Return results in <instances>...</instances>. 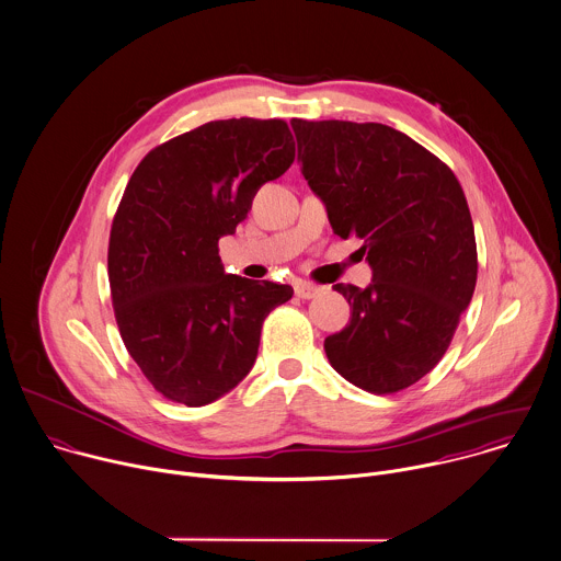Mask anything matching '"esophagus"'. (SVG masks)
Segmentation results:
<instances>
[{
	"mask_svg": "<svg viewBox=\"0 0 561 561\" xmlns=\"http://www.w3.org/2000/svg\"><path fill=\"white\" fill-rule=\"evenodd\" d=\"M294 291H296V296H298V298H302V300H311V298H316V296L320 294V287H318V285H313V283H307V280H296Z\"/></svg>",
	"mask_w": 561,
	"mask_h": 561,
	"instance_id": "1",
	"label": "esophagus"
}]
</instances>
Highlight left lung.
Returning a JSON list of instances; mask_svg holds the SVG:
<instances>
[{"instance_id": "1", "label": "left lung", "mask_w": 561, "mask_h": 561, "mask_svg": "<svg viewBox=\"0 0 561 561\" xmlns=\"http://www.w3.org/2000/svg\"><path fill=\"white\" fill-rule=\"evenodd\" d=\"M300 171L342 239L364 241L368 287L333 285L351 322L324 340L353 386L390 394L445 355L478 274L473 224L447 164L379 123L291 121Z\"/></svg>"}]
</instances>
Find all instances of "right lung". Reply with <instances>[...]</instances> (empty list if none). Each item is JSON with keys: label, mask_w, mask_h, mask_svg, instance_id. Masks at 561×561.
Instances as JSON below:
<instances>
[{"label": "right lung", "mask_w": 561, "mask_h": 561, "mask_svg": "<svg viewBox=\"0 0 561 561\" xmlns=\"http://www.w3.org/2000/svg\"><path fill=\"white\" fill-rule=\"evenodd\" d=\"M296 158L285 121L206 123L145 156L110 234V287L123 342L167 399L199 408L254 366L267 313L289 285L226 274L219 239L234 234L256 191Z\"/></svg>", "instance_id": "obj_1"}]
</instances>
